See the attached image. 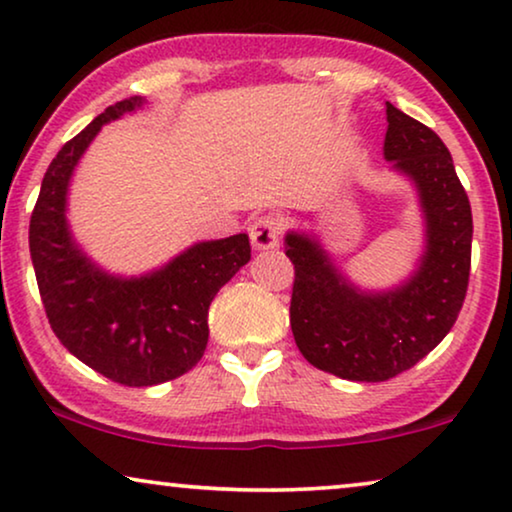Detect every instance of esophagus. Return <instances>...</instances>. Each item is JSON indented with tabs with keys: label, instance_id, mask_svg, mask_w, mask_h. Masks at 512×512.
Here are the masks:
<instances>
[{
	"label": "esophagus",
	"instance_id": "34e87169",
	"mask_svg": "<svg viewBox=\"0 0 512 512\" xmlns=\"http://www.w3.org/2000/svg\"><path fill=\"white\" fill-rule=\"evenodd\" d=\"M251 247L256 251H268L279 247V240H282V223L275 216H261L251 223L249 228Z\"/></svg>",
	"mask_w": 512,
	"mask_h": 512
}]
</instances>
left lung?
I'll return each mask as SVG.
<instances>
[{
  "label": "left lung",
  "instance_id": "obj_1",
  "mask_svg": "<svg viewBox=\"0 0 512 512\" xmlns=\"http://www.w3.org/2000/svg\"><path fill=\"white\" fill-rule=\"evenodd\" d=\"M384 160L410 181L424 221L415 268L387 289L342 272L314 233L289 230L296 268L291 331L314 368L352 382H384L422 361L450 333L471 272V202L436 132L387 102Z\"/></svg>",
  "mask_w": 512,
  "mask_h": 512
}]
</instances>
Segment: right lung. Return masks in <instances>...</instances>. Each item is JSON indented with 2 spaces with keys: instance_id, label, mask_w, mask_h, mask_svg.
<instances>
[{
  "instance_id": "right-lung-1",
  "label": "right lung",
  "mask_w": 512,
  "mask_h": 512,
  "mask_svg": "<svg viewBox=\"0 0 512 512\" xmlns=\"http://www.w3.org/2000/svg\"><path fill=\"white\" fill-rule=\"evenodd\" d=\"M144 97L116 102L67 142L48 165L30 219V256L48 324L88 368L125 387H153L184 375L205 354L209 305L249 263V235L195 242L142 275L102 268L69 226V186L104 125L144 109Z\"/></svg>"
}]
</instances>
